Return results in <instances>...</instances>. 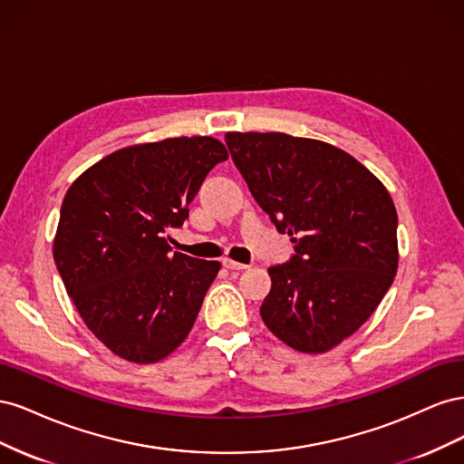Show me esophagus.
Wrapping results in <instances>:
<instances>
[{"instance_id":"34e87169","label":"esophagus","mask_w":464,"mask_h":464,"mask_svg":"<svg viewBox=\"0 0 464 464\" xmlns=\"http://www.w3.org/2000/svg\"><path fill=\"white\" fill-rule=\"evenodd\" d=\"M222 265L227 266V269H230V271H244V269H247V265H246V263L232 261L230 257H224V259H222Z\"/></svg>"}]
</instances>
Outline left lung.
<instances>
[{
  "instance_id": "1",
  "label": "left lung",
  "mask_w": 464,
  "mask_h": 464,
  "mask_svg": "<svg viewBox=\"0 0 464 464\" xmlns=\"http://www.w3.org/2000/svg\"><path fill=\"white\" fill-rule=\"evenodd\" d=\"M232 160L294 256L269 269V331L294 350L327 353L375 312L399 265L397 208L348 152L286 133H227Z\"/></svg>"
}]
</instances>
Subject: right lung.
Here are the masks:
<instances>
[{
  "label": "right lung",
  "instance_id": "add662e5",
  "mask_svg": "<svg viewBox=\"0 0 464 464\" xmlns=\"http://www.w3.org/2000/svg\"><path fill=\"white\" fill-rule=\"evenodd\" d=\"M228 150L213 137H174L125 147L67 189L53 261L79 315L116 356L166 358L186 341L218 261L170 251L166 232Z\"/></svg>",
  "mask_w": 464,
  "mask_h": 464
}]
</instances>
